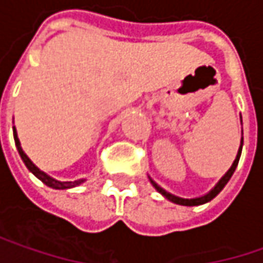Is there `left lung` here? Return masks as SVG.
Instances as JSON below:
<instances>
[{
    "label": "left lung",
    "instance_id": "8db88e82",
    "mask_svg": "<svg viewBox=\"0 0 263 263\" xmlns=\"http://www.w3.org/2000/svg\"><path fill=\"white\" fill-rule=\"evenodd\" d=\"M241 150H242V137H241V144H239V148H238V153H237V158H235V161L234 163L231 165V168L226 171V174H224L223 177L220 178L217 183H216V186L207 192L205 195H202V196H198V198H180L177 195H173V193L166 192L165 189H162L155 180L152 177H148L150 180V183L153 184V187L158 191V192L162 195L163 198H166L168 201H171V202H174V204H178V205H186V207H193V205H202V204H205V202H209L211 201L213 198H216L219 193L222 192V189H223L224 186H226V183L229 181V178L232 177V174H234V171H235V168H237V165H238V161H239V156H241Z\"/></svg>",
    "mask_w": 263,
    "mask_h": 263
}]
</instances>
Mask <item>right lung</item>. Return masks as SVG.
Segmentation results:
<instances>
[{"label": "right lung", "instance_id": "obj_1", "mask_svg": "<svg viewBox=\"0 0 263 263\" xmlns=\"http://www.w3.org/2000/svg\"><path fill=\"white\" fill-rule=\"evenodd\" d=\"M13 135H14V143H16V147H17V152H19V155H21L24 163L26 165V168H28L35 177L39 178V180H41L46 186H49V187H52V189H58V191H64V189H71V187L80 186L82 183H85L86 181V178H79V180H74V181H61V180H58V178H53L52 176L46 174L44 171H41L39 166L26 156V153H25L24 148L21 146V141H19V137H17V131H16L14 126H13Z\"/></svg>", "mask_w": 263, "mask_h": 263}]
</instances>
